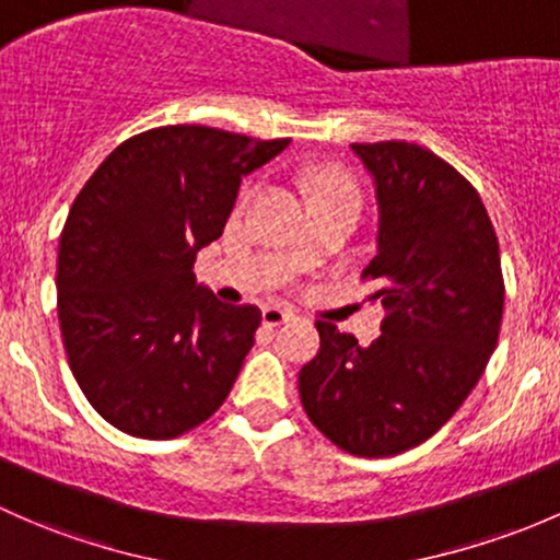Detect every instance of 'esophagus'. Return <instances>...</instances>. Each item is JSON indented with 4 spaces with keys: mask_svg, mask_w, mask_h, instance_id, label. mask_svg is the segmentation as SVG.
<instances>
[{
    "mask_svg": "<svg viewBox=\"0 0 560 560\" xmlns=\"http://www.w3.org/2000/svg\"><path fill=\"white\" fill-rule=\"evenodd\" d=\"M287 319H292V311L281 308V305H265V308H262V322H265V325L279 327V325H284Z\"/></svg>",
    "mask_w": 560,
    "mask_h": 560,
    "instance_id": "obj_1",
    "label": "esophagus"
}]
</instances>
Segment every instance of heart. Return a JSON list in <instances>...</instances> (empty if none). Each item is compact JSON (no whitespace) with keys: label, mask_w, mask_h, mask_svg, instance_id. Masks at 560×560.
I'll return each instance as SVG.
<instances>
[{"label":"heart","mask_w":560,"mask_h":560,"mask_svg":"<svg viewBox=\"0 0 560 560\" xmlns=\"http://www.w3.org/2000/svg\"><path fill=\"white\" fill-rule=\"evenodd\" d=\"M332 182H335V179H325V182H322L319 187H325V185H332ZM319 187H316V190H319Z\"/></svg>","instance_id":"obj_1"}]
</instances>
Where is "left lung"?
Returning <instances> with one entry per match:
<instances>
[{"label":"left lung","instance_id":"obj_1","mask_svg":"<svg viewBox=\"0 0 560 560\" xmlns=\"http://www.w3.org/2000/svg\"><path fill=\"white\" fill-rule=\"evenodd\" d=\"M373 176L375 257L386 319L370 346L316 322L322 349L300 370V399L325 438L354 456H394L462 408L497 349L502 260L478 190L408 141L351 144Z\"/></svg>","mask_w":560,"mask_h":560}]
</instances>
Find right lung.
<instances>
[{
	"mask_svg": "<svg viewBox=\"0 0 560 560\" xmlns=\"http://www.w3.org/2000/svg\"><path fill=\"white\" fill-rule=\"evenodd\" d=\"M290 139L163 126L122 141L74 198L58 241V322L69 368L120 432L172 440L225 402L255 346L257 305L198 284L244 176Z\"/></svg>",
	"mask_w": 560,
	"mask_h": 560,
	"instance_id": "right-lung-1",
	"label": "right lung"
}]
</instances>
